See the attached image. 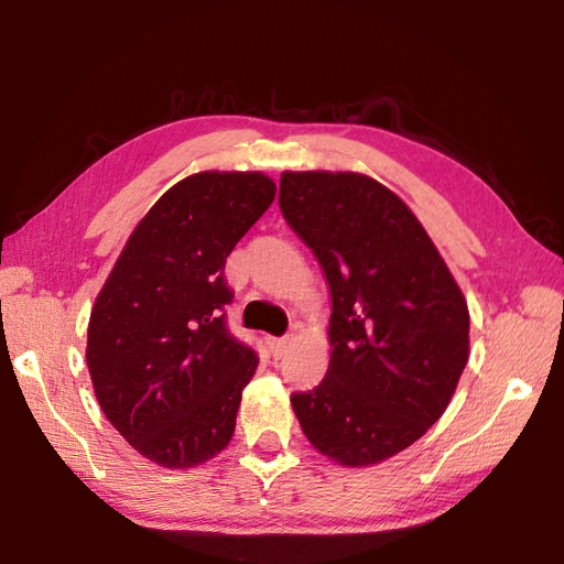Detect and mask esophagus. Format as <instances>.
<instances>
[{"label": "esophagus", "instance_id": "obj_1", "mask_svg": "<svg viewBox=\"0 0 564 564\" xmlns=\"http://www.w3.org/2000/svg\"><path fill=\"white\" fill-rule=\"evenodd\" d=\"M285 346H289V338H269V348L273 352V358H281L285 352Z\"/></svg>", "mask_w": 564, "mask_h": 564}]
</instances>
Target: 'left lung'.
<instances>
[{
	"label": "left lung",
	"mask_w": 564,
	"mask_h": 564,
	"mask_svg": "<svg viewBox=\"0 0 564 564\" xmlns=\"http://www.w3.org/2000/svg\"><path fill=\"white\" fill-rule=\"evenodd\" d=\"M281 214L326 273L330 362L291 405L318 453L376 465L427 433L470 356V313L413 212L376 178L285 171Z\"/></svg>",
	"instance_id": "8db88e82"
}]
</instances>
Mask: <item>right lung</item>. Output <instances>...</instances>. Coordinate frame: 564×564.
Returning <instances> with one entry per match:
<instances>
[{
	"instance_id": "right-lung-1",
	"label": "right lung",
	"mask_w": 564,
	"mask_h": 564,
	"mask_svg": "<svg viewBox=\"0 0 564 564\" xmlns=\"http://www.w3.org/2000/svg\"><path fill=\"white\" fill-rule=\"evenodd\" d=\"M259 171H202L133 228L91 308L87 366L109 423L151 463L194 467L231 443L259 356L226 326V259L273 204Z\"/></svg>"
}]
</instances>
